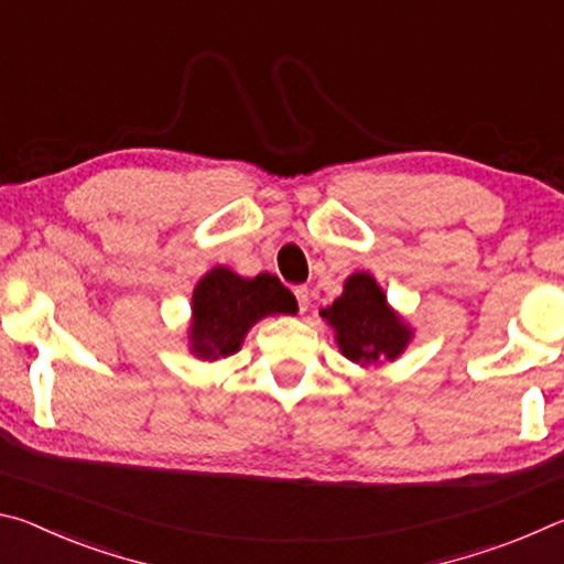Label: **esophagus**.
Segmentation results:
<instances>
[{"mask_svg":"<svg viewBox=\"0 0 564 564\" xmlns=\"http://www.w3.org/2000/svg\"><path fill=\"white\" fill-rule=\"evenodd\" d=\"M293 295H295V301H299V311H301V313L308 311V305H311V291H308V285H295Z\"/></svg>","mask_w":564,"mask_h":564,"instance_id":"1","label":"esophagus"}]
</instances>
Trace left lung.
Returning <instances> with one entry per match:
<instances>
[{"mask_svg": "<svg viewBox=\"0 0 564 564\" xmlns=\"http://www.w3.org/2000/svg\"><path fill=\"white\" fill-rule=\"evenodd\" d=\"M336 330L343 356L368 368L383 360H395L413 338L408 323L390 308L388 299L370 273H352L343 293L321 311Z\"/></svg>", "mask_w": 564, "mask_h": 564, "instance_id": "obj_1", "label": "left lung"}]
</instances>
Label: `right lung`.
<instances>
[{"mask_svg":"<svg viewBox=\"0 0 564 564\" xmlns=\"http://www.w3.org/2000/svg\"><path fill=\"white\" fill-rule=\"evenodd\" d=\"M293 305V295L275 275L241 279L226 265H216L198 281L191 299V352L202 360L228 358L256 323L273 313H291Z\"/></svg>","mask_w":564,"mask_h":564,"instance_id":"1","label":"right lung"}]
</instances>
